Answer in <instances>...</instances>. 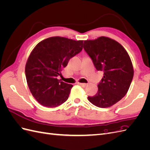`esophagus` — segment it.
<instances>
[{
    "instance_id": "34e87169",
    "label": "esophagus",
    "mask_w": 150,
    "mask_h": 150,
    "mask_svg": "<svg viewBox=\"0 0 150 150\" xmlns=\"http://www.w3.org/2000/svg\"><path fill=\"white\" fill-rule=\"evenodd\" d=\"M78 84H79L80 86H82V87H84V88L86 87V86L88 85L86 83H79Z\"/></svg>"
}]
</instances>
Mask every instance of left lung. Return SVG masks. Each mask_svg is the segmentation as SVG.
I'll use <instances>...</instances> for the list:
<instances>
[{
    "instance_id": "8db88e82",
    "label": "left lung",
    "mask_w": 150,
    "mask_h": 150,
    "mask_svg": "<svg viewBox=\"0 0 150 150\" xmlns=\"http://www.w3.org/2000/svg\"><path fill=\"white\" fill-rule=\"evenodd\" d=\"M83 47L96 69L104 72L97 93L88 100L99 108L111 107L125 96L132 81L134 70L129 54L119 42L104 36L84 40Z\"/></svg>"
}]
</instances>
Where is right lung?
<instances>
[{
    "label": "right lung",
    "mask_w": 150,
    "mask_h": 150,
    "mask_svg": "<svg viewBox=\"0 0 150 150\" xmlns=\"http://www.w3.org/2000/svg\"><path fill=\"white\" fill-rule=\"evenodd\" d=\"M83 40L51 37L39 42L27 61V83L34 98L41 105L55 108L67 101L72 84L57 79L72 57L83 49Z\"/></svg>",
    "instance_id": "add662e5"
}]
</instances>
